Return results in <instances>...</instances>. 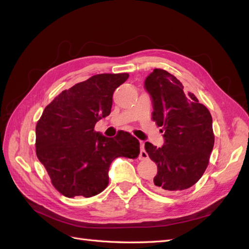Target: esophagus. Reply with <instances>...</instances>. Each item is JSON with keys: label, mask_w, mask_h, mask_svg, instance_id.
<instances>
[{"label": "esophagus", "mask_w": 249, "mask_h": 249, "mask_svg": "<svg viewBox=\"0 0 249 249\" xmlns=\"http://www.w3.org/2000/svg\"><path fill=\"white\" fill-rule=\"evenodd\" d=\"M140 148H141V150H140L139 159H140V160L148 159V153L145 152V150H144V142H143V141H140Z\"/></svg>", "instance_id": "obj_1"}]
</instances>
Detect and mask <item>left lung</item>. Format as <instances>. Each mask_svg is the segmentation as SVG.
Returning <instances> with one entry per match:
<instances>
[{
	"instance_id": "8db88e82",
	"label": "left lung",
	"mask_w": 249,
	"mask_h": 249,
	"mask_svg": "<svg viewBox=\"0 0 249 249\" xmlns=\"http://www.w3.org/2000/svg\"><path fill=\"white\" fill-rule=\"evenodd\" d=\"M144 87L152 98V120L164 131L160 148L145 142L144 149L158 165L151 187L159 193L183 191L196 184L207 168L215 142L213 119L192 92H184L176 76L154 69Z\"/></svg>"
}]
</instances>
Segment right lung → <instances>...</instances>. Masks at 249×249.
Listing matches in <instances>:
<instances>
[{
  "label": "right lung",
  "mask_w": 249,
  "mask_h": 249,
  "mask_svg": "<svg viewBox=\"0 0 249 249\" xmlns=\"http://www.w3.org/2000/svg\"><path fill=\"white\" fill-rule=\"evenodd\" d=\"M128 76L92 75L61 91L44 109L36 127V155L62 196H97L108 186L112 160L139 155V141L127 131L107 138L94 129L110 114L113 92Z\"/></svg>",
  "instance_id": "right-lung-1"
}]
</instances>
